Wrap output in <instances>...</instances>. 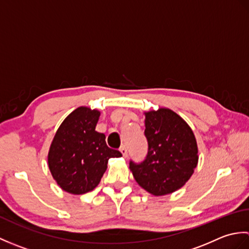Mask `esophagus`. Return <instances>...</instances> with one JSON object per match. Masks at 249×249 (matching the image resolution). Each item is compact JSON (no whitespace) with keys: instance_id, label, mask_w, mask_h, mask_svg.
Segmentation results:
<instances>
[{"instance_id":"34e87169","label":"esophagus","mask_w":249,"mask_h":249,"mask_svg":"<svg viewBox=\"0 0 249 249\" xmlns=\"http://www.w3.org/2000/svg\"><path fill=\"white\" fill-rule=\"evenodd\" d=\"M121 153H122V155H123V157H127V155H128V151H127V147H126L125 145H123L121 147Z\"/></svg>"}]
</instances>
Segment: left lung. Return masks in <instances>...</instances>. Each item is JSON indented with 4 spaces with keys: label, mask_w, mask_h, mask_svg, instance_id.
I'll list each match as a JSON object with an SVG mask.
<instances>
[{
    "label": "left lung",
    "mask_w": 249,
    "mask_h": 249,
    "mask_svg": "<svg viewBox=\"0 0 249 249\" xmlns=\"http://www.w3.org/2000/svg\"><path fill=\"white\" fill-rule=\"evenodd\" d=\"M144 135L149 151L140 163L129 169L140 186L154 196H165L183 187L198 165V145L192 128L168 108L144 112Z\"/></svg>",
    "instance_id": "left-lung-1"
}]
</instances>
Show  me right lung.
<instances>
[{"label":"right lung","instance_id":"add662e5","mask_svg":"<svg viewBox=\"0 0 249 249\" xmlns=\"http://www.w3.org/2000/svg\"><path fill=\"white\" fill-rule=\"evenodd\" d=\"M100 112L79 107L62 122L51 142L48 166L57 185L66 193L83 195L97 186L111 157H121L108 147L106 136L95 130Z\"/></svg>","mask_w":249,"mask_h":249}]
</instances>
